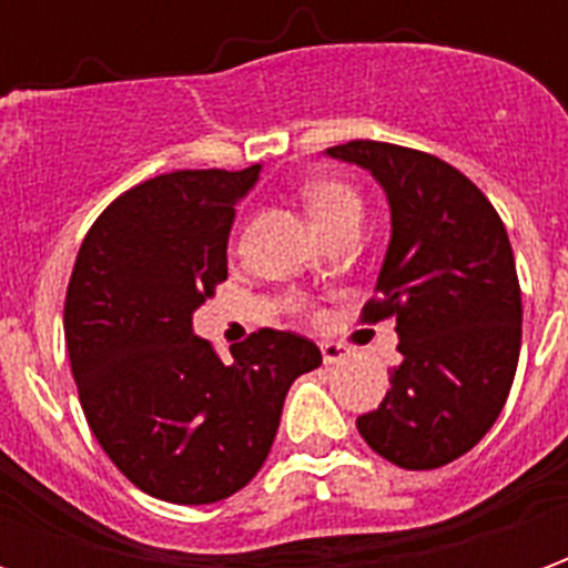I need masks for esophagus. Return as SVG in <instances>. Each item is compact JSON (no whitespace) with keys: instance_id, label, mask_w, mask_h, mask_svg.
<instances>
[{"instance_id":"obj_1","label":"esophagus","mask_w":568,"mask_h":568,"mask_svg":"<svg viewBox=\"0 0 568 568\" xmlns=\"http://www.w3.org/2000/svg\"><path fill=\"white\" fill-rule=\"evenodd\" d=\"M322 358H325V365H337V362H344L346 358V346L334 344V341H325V344H322Z\"/></svg>"}]
</instances>
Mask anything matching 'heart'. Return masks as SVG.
<instances>
[{
  "label": "heart",
  "instance_id": "b5f03b06",
  "mask_svg": "<svg viewBox=\"0 0 568 568\" xmlns=\"http://www.w3.org/2000/svg\"><path fill=\"white\" fill-rule=\"evenodd\" d=\"M304 206H307L310 219L316 222L322 234L334 227L344 219L362 215V197L353 185H346L341 179H320L304 187Z\"/></svg>",
  "mask_w": 568,
  "mask_h": 568
}]
</instances>
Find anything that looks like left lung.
Returning <instances> with one entry per match:
<instances>
[{"label":"left lung","mask_w":568,"mask_h":568,"mask_svg":"<svg viewBox=\"0 0 568 568\" xmlns=\"http://www.w3.org/2000/svg\"><path fill=\"white\" fill-rule=\"evenodd\" d=\"M325 154L368 170L393 212L362 316H393L402 362L356 426L398 468H440L487 435L511 393L524 304L508 231L484 191L435 154L374 140Z\"/></svg>","instance_id":"obj_1"}]
</instances>
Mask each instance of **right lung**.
I'll return each mask as SVG.
<instances>
[{
    "mask_svg": "<svg viewBox=\"0 0 568 568\" xmlns=\"http://www.w3.org/2000/svg\"><path fill=\"white\" fill-rule=\"evenodd\" d=\"M246 170H175L112 200L72 267L63 307L72 377L88 426L130 484L154 499L210 505L258 475L288 386L320 368L292 332L248 334L222 362L191 328L227 280Z\"/></svg>",
    "mask_w": 568,
    "mask_h": 568,
    "instance_id": "add662e5",
    "label": "right lung"
}]
</instances>
